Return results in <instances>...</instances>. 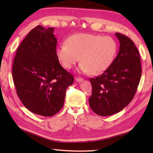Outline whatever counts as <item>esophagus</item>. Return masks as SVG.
Returning <instances> with one entry per match:
<instances>
[{"instance_id": "1", "label": "esophagus", "mask_w": 153, "mask_h": 153, "mask_svg": "<svg viewBox=\"0 0 153 153\" xmlns=\"http://www.w3.org/2000/svg\"><path fill=\"white\" fill-rule=\"evenodd\" d=\"M76 81H77V82H82V81H84V79L83 78H81V77H76Z\"/></svg>"}]
</instances>
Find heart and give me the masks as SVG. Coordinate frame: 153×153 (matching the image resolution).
Listing matches in <instances>:
<instances>
[{"label": "heart", "mask_w": 153, "mask_h": 153, "mask_svg": "<svg viewBox=\"0 0 153 153\" xmlns=\"http://www.w3.org/2000/svg\"><path fill=\"white\" fill-rule=\"evenodd\" d=\"M117 49V42L111 36L76 33L56 48V55L65 68L71 69L80 59V71L98 75L112 65Z\"/></svg>", "instance_id": "heart-1"}]
</instances>
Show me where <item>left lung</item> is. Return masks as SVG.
I'll return each instance as SVG.
<instances>
[{
	"label": "left lung",
	"mask_w": 153,
	"mask_h": 153,
	"mask_svg": "<svg viewBox=\"0 0 153 153\" xmlns=\"http://www.w3.org/2000/svg\"><path fill=\"white\" fill-rule=\"evenodd\" d=\"M120 51L112 65L105 72L90 79L92 95L89 105L100 116H109L123 110L133 99L142 74L140 56L130 38L115 33Z\"/></svg>",
	"instance_id": "1"
}]
</instances>
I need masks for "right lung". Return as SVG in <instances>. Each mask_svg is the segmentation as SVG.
Wrapping results in <instances>:
<instances>
[{
	"instance_id": "1",
	"label": "right lung",
	"mask_w": 153,
	"mask_h": 153,
	"mask_svg": "<svg viewBox=\"0 0 153 153\" xmlns=\"http://www.w3.org/2000/svg\"><path fill=\"white\" fill-rule=\"evenodd\" d=\"M54 30L39 25L31 30L17 48L12 69L23 105L45 117H51L61 109L67 88L74 80L56 57Z\"/></svg>"
}]
</instances>
